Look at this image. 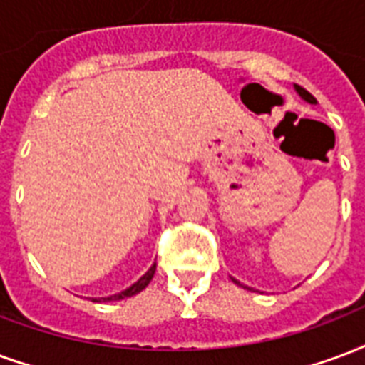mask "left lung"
<instances>
[{
    "instance_id": "8db88e82",
    "label": "left lung",
    "mask_w": 365,
    "mask_h": 365,
    "mask_svg": "<svg viewBox=\"0 0 365 365\" xmlns=\"http://www.w3.org/2000/svg\"><path fill=\"white\" fill-rule=\"evenodd\" d=\"M294 88H296V93H298L299 96H302V98L306 100V102H309V104H317V100H315V96H313V94L307 93V91H306V88H304V86L294 85ZM234 282H237V280H234ZM237 284H240V282H237Z\"/></svg>"
}]
</instances>
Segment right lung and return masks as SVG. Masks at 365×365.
Masks as SVG:
<instances>
[{
	"instance_id": "add662e5",
	"label": "right lung",
	"mask_w": 365,
	"mask_h": 365,
	"mask_svg": "<svg viewBox=\"0 0 365 365\" xmlns=\"http://www.w3.org/2000/svg\"><path fill=\"white\" fill-rule=\"evenodd\" d=\"M156 272V263L150 269H148L145 274H143L141 279L137 280L135 284H131L128 288V290H123V292L120 294H114V296H108V298H98V299H93V302H115V299H123V298H131V296H135V294H139L141 290H145L148 286V282L153 280V277H155Z\"/></svg>"
}]
</instances>
